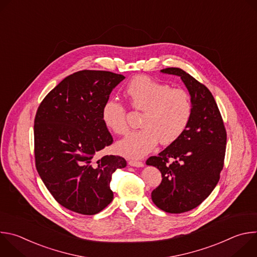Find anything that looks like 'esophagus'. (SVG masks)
<instances>
[{
  "mask_svg": "<svg viewBox=\"0 0 257 257\" xmlns=\"http://www.w3.org/2000/svg\"><path fill=\"white\" fill-rule=\"evenodd\" d=\"M129 165L131 167H137V168H141L144 166V164L142 162H139V161H129Z\"/></svg>",
  "mask_w": 257,
  "mask_h": 257,
  "instance_id": "obj_1",
  "label": "esophagus"
}]
</instances>
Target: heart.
Here are the masks:
<instances>
[{
    "mask_svg": "<svg viewBox=\"0 0 257 257\" xmlns=\"http://www.w3.org/2000/svg\"><path fill=\"white\" fill-rule=\"evenodd\" d=\"M131 105L143 111L139 130L130 132L117 143L118 152L131 159L150 154L158 143L168 145L185 132L192 114L189 94L181 88L146 76L134 77L126 87ZM103 124L116 134L128 130L125 106L115 98L104 101L101 107Z\"/></svg>",
    "mask_w": 257,
    "mask_h": 257,
    "instance_id": "b5f03b06",
    "label": "heart"
}]
</instances>
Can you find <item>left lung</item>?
Segmentation results:
<instances>
[{
	"instance_id": "8db88e82",
	"label": "left lung",
	"mask_w": 257,
	"mask_h": 257,
	"mask_svg": "<svg viewBox=\"0 0 257 257\" xmlns=\"http://www.w3.org/2000/svg\"><path fill=\"white\" fill-rule=\"evenodd\" d=\"M161 72L181 77L191 97L192 114L182 136L146 165L158 168L163 178L152 192L154 203L166 212L181 213L197 207L216 186L224 167L227 133L206 86L180 68Z\"/></svg>"
}]
</instances>
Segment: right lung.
I'll return each mask as SVG.
<instances>
[{"label": "right lung", "mask_w": 257, "mask_h": 257, "mask_svg": "<svg viewBox=\"0 0 257 257\" xmlns=\"http://www.w3.org/2000/svg\"><path fill=\"white\" fill-rule=\"evenodd\" d=\"M124 79L108 71L73 73L48 93L36 112V170L54 198L69 210L95 214L114 198L112 174L127 163L119 156L96 160V153L113 143L101 107Z\"/></svg>", "instance_id": "obj_1"}]
</instances>
